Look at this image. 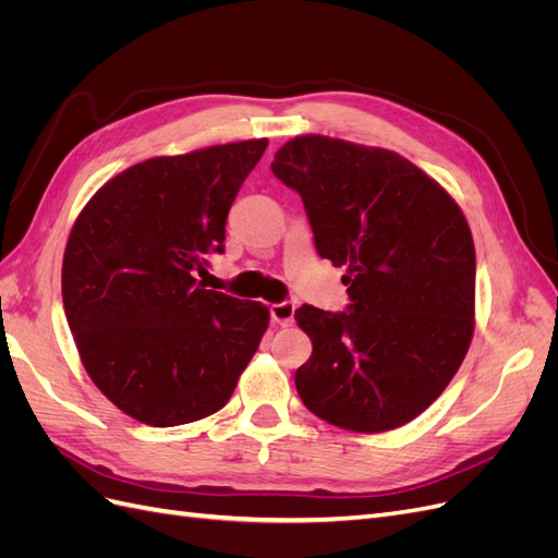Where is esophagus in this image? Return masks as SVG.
<instances>
[{"label": "esophagus", "instance_id": "esophagus-1", "mask_svg": "<svg viewBox=\"0 0 558 558\" xmlns=\"http://www.w3.org/2000/svg\"><path fill=\"white\" fill-rule=\"evenodd\" d=\"M269 314H272L275 324L289 328V326H293V320H295V305H293V302H279V305L269 307Z\"/></svg>", "mask_w": 558, "mask_h": 558}]
</instances>
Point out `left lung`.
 I'll return each instance as SVG.
<instances>
[{"instance_id": "1", "label": "left lung", "mask_w": 558, "mask_h": 558, "mask_svg": "<svg viewBox=\"0 0 558 558\" xmlns=\"http://www.w3.org/2000/svg\"><path fill=\"white\" fill-rule=\"evenodd\" d=\"M272 172L298 191L320 258L347 267L349 312L302 305L312 356L295 388L318 418L393 430L440 398L475 332V244L461 207L396 150L326 134L286 142Z\"/></svg>"}]
</instances>
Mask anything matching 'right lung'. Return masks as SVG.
I'll return each mask as SVG.
<instances>
[{
  "label": "right lung",
  "mask_w": 558,
  "mask_h": 558,
  "mask_svg": "<svg viewBox=\"0 0 558 558\" xmlns=\"http://www.w3.org/2000/svg\"><path fill=\"white\" fill-rule=\"evenodd\" d=\"M267 140L160 156L109 179L78 214L62 302L93 384L140 424L199 421L230 400L269 326L263 302L193 277Z\"/></svg>",
  "instance_id": "obj_1"
}]
</instances>
